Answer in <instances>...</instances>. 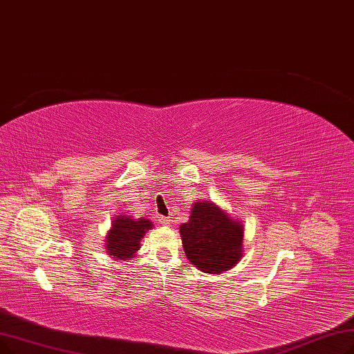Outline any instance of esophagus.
<instances>
[{
  "label": "esophagus",
  "mask_w": 354,
  "mask_h": 354,
  "mask_svg": "<svg viewBox=\"0 0 354 354\" xmlns=\"http://www.w3.org/2000/svg\"><path fill=\"white\" fill-rule=\"evenodd\" d=\"M158 223H160V225H162V226H168V225L171 223V221H170V218H168V217L160 216V217H158Z\"/></svg>",
  "instance_id": "34e87169"
}]
</instances>
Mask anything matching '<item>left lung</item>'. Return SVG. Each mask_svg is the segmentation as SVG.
Instances as JSON below:
<instances>
[{
  "label": "left lung",
  "instance_id": "8db88e82",
  "mask_svg": "<svg viewBox=\"0 0 354 354\" xmlns=\"http://www.w3.org/2000/svg\"><path fill=\"white\" fill-rule=\"evenodd\" d=\"M187 259L206 274H221L242 258L243 227L212 201H196L190 221L180 226Z\"/></svg>",
  "mask_w": 354,
  "mask_h": 354
}]
</instances>
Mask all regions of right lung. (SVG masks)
<instances>
[{
  "mask_svg": "<svg viewBox=\"0 0 354 354\" xmlns=\"http://www.w3.org/2000/svg\"><path fill=\"white\" fill-rule=\"evenodd\" d=\"M151 227H153V223L145 217H115L112 229L106 236V252L116 259L127 261L132 258L137 254V250H140V242Z\"/></svg>",
  "mask_w": 354,
  "mask_h": 354,
  "instance_id": "add662e5",
  "label": "right lung"
}]
</instances>
